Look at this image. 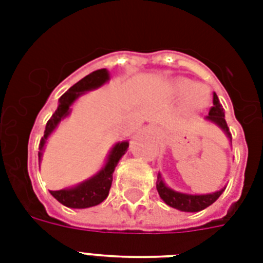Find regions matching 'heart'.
<instances>
[{"instance_id":"heart-1","label":"heart","mask_w":263,"mask_h":263,"mask_svg":"<svg viewBox=\"0 0 263 263\" xmlns=\"http://www.w3.org/2000/svg\"><path fill=\"white\" fill-rule=\"evenodd\" d=\"M177 94L185 95L188 106L192 109H199L209 101V91L203 86H192L190 80H179L175 86Z\"/></svg>"}]
</instances>
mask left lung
I'll return each mask as SVG.
<instances>
[{
	"label": "left lung",
	"instance_id": "obj_1",
	"mask_svg": "<svg viewBox=\"0 0 263 263\" xmlns=\"http://www.w3.org/2000/svg\"><path fill=\"white\" fill-rule=\"evenodd\" d=\"M206 119L209 121H212V123L217 124L227 134L229 139L232 140V135L229 132L228 124L225 121L224 109H222V105L220 103V99H218L216 92L213 94V107L209 111V116H206ZM224 190L225 188H222L220 191L213 192V194H206V195L183 194V192H177L172 190V188L166 187V184L164 183V180L161 177V173H158V176H157V191L160 194L161 199L164 200L168 206L177 209V210H181V212L194 213L203 210L208 206L214 203L220 198L221 194L224 192Z\"/></svg>",
	"mask_w": 263,
	"mask_h": 263
}]
</instances>
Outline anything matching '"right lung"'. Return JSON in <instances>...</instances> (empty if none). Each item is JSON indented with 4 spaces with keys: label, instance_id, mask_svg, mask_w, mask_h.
I'll return each mask as SVG.
<instances>
[{
    "label": "right lung",
    "instance_id": "obj_1",
    "mask_svg": "<svg viewBox=\"0 0 263 263\" xmlns=\"http://www.w3.org/2000/svg\"><path fill=\"white\" fill-rule=\"evenodd\" d=\"M107 80H109V72L106 69H98V71L91 72L90 75L79 80L67 92H64L61 95V98L59 99V107L53 113L50 120L47 121L45 134H43L42 139L39 142V160L42 157L43 147H45L47 138L57 128L60 121L69 115L72 103L75 102L80 95H83L84 92H87L90 90H95V88L101 87L102 84L106 83ZM128 146H129L128 142L116 143L110 150V153H109V157H107L105 166L97 175L83 181V183L78 184L75 187L59 190V191H50V194L59 200L60 203H63L67 208L86 209L99 204L101 202L106 199L107 195H109V190H110L111 181H113L115 168L119 164L120 158L125 154Z\"/></svg>",
    "mask_w": 263,
    "mask_h": 263
}]
</instances>
